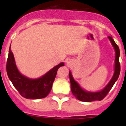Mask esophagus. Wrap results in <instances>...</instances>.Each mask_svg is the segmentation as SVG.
Returning a JSON list of instances; mask_svg holds the SVG:
<instances>
[{
    "mask_svg": "<svg viewBox=\"0 0 126 126\" xmlns=\"http://www.w3.org/2000/svg\"><path fill=\"white\" fill-rule=\"evenodd\" d=\"M66 63H67V64L68 65H71V63H72V61H71L70 59H67V61H66Z\"/></svg>",
    "mask_w": 126,
    "mask_h": 126,
    "instance_id": "34e87169",
    "label": "esophagus"
}]
</instances>
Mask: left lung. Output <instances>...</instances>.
Segmentation results:
<instances>
[{
	"mask_svg": "<svg viewBox=\"0 0 126 126\" xmlns=\"http://www.w3.org/2000/svg\"><path fill=\"white\" fill-rule=\"evenodd\" d=\"M111 42L112 45L113 46L114 50H115V64H114V73L113 77L110 80L109 84L105 87L102 90L97 92H88L83 90L80 85L74 80L71 71H69V79L71 81V92L75 97L77 99L80 100L81 101L84 102H91L94 101H101L107 95L108 93L111 90L112 86H114L116 81L117 80L119 77L120 73V64L119 62L120 57V49L116 42L114 41L111 36L108 37Z\"/></svg>",
	"mask_w": 126,
	"mask_h": 126,
	"instance_id": "1",
	"label": "left lung"
}]
</instances>
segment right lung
I'll return each mask as SVG.
<instances>
[{
    "mask_svg": "<svg viewBox=\"0 0 126 126\" xmlns=\"http://www.w3.org/2000/svg\"><path fill=\"white\" fill-rule=\"evenodd\" d=\"M61 66H64V63H59L40 78L29 79L21 75L18 71L10 47L7 59L6 72L9 79L21 95L26 99H39L46 97L49 94L57 70Z\"/></svg>",
    "mask_w": 126,
    "mask_h": 126,
    "instance_id": "obj_1",
    "label": "right lung"
}]
</instances>
